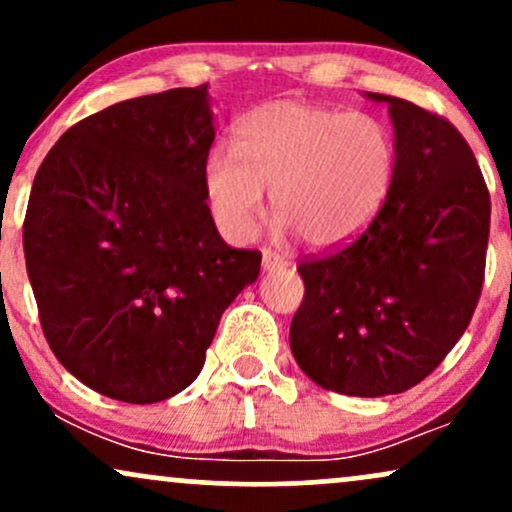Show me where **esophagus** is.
I'll return each mask as SVG.
<instances>
[{
  "mask_svg": "<svg viewBox=\"0 0 512 512\" xmlns=\"http://www.w3.org/2000/svg\"><path fill=\"white\" fill-rule=\"evenodd\" d=\"M286 267H289V262H286L284 257L274 255L272 250L262 252V269H264V272H276V269H286Z\"/></svg>",
  "mask_w": 512,
  "mask_h": 512,
  "instance_id": "obj_1",
  "label": "esophagus"
}]
</instances>
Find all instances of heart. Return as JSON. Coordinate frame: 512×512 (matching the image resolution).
Returning <instances> with one entry per match:
<instances>
[{"instance_id": "heart-1", "label": "heart", "mask_w": 512, "mask_h": 512, "mask_svg": "<svg viewBox=\"0 0 512 512\" xmlns=\"http://www.w3.org/2000/svg\"><path fill=\"white\" fill-rule=\"evenodd\" d=\"M233 144L236 154L207 156L204 197L216 226L236 243L255 236L269 190L279 233L339 248L378 216L397 173L395 134L385 120L327 105L264 103L238 122Z\"/></svg>"}]
</instances>
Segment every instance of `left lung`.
<instances>
[{"label": "left lung", "instance_id": "left-lung-1", "mask_svg": "<svg viewBox=\"0 0 512 512\" xmlns=\"http://www.w3.org/2000/svg\"><path fill=\"white\" fill-rule=\"evenodd\" d=\"M387 103L397 173L383 209L346 248L303 262L291 322L298 368L325 390L387 397L433 373L477 308L491 199L469 144L443 117Z\"/></svg>", "mask_w": 512, "mask_h": 512}]
</instances>
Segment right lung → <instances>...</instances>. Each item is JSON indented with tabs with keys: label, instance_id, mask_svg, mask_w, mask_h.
<instances>
[{
	"label": "right lung",
	"instance_id": "right-lung-1",
	"mask_svg": "<svg viewBox=\"0 0 512 512\" xmlns=\"http://www.w3.org/2000/svg\"><path fill=\"white\" fill-rule=\"evenodd\" d=\"M207 86L76 122L45 156L23 252L45 339L76 380L154 404L195 383L223 310L262 255L223 243L204 197Z\"/></svg>",
	"mask_w": 512,
	"mask_h": 512
}]
</instances>
